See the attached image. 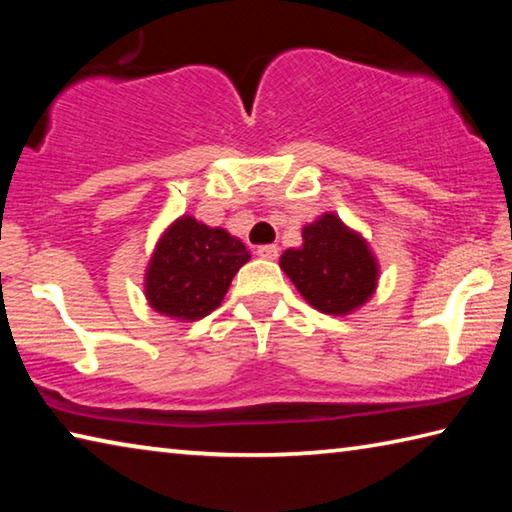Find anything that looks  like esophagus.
Returning a JSON list of instances; mask_svg holds the SVG:
<instances>
[{
  "label": "esophagus",
  "instance_id": "34e87169",
  "mask_svg": "<svg viewBox=\"0 0 512 512\" xmlns=\"http://www.w3.org/2000/svg\"><path fill=\"white\" fill-rule=\"evenodd\" d=\"M257 255L262 257V259H277V255H280V248L273 246V244L259 246V248H257Z\"/></svg>",
  "mask_w": 512,
  "mask_h": 512
}]
</instances>
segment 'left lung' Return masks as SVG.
Returning a JSON list of instances; mask_svg holds the SVG:
<instances>
[{
  "instance_id": "left-lung-1",
  "label": "left lung",
  "mask_w": 512,
  "mask_h": 512,
  "mask_svg": "<svg viewBox=\"0 0 512 512\" xmlns=\"http://www.w3.org/2000/svg\"><path fill=\"white\" fill-rule=\"evenodd\" d=\"M280 268L311 307L329 316H348L366 305L379 280L368 241L332 212L302 228V246L284 250Z\"/></svg>"
}]
</instances>
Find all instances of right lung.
<instances>
[{"mask_svg": "<svg viewBox=\"0 0 512 512\" xmlns=\"http://www.w3.org/2000/svg\"><path fill=\"white\" fill-rule=\"evenodd\" d=\"M248 259L241 239L183 214L155 244L144 275V296L158 314L194 323L221 305L232 277Z\"/></svg>", "mask_w": 512, "mask_h": 512, "instance_id": "obj_1", "label": "right lung"}]
</instances>
